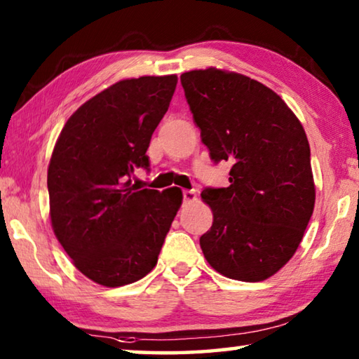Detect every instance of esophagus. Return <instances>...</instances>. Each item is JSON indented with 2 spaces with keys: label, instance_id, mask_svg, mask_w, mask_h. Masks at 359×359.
<instances>
[{
  "label": "esophagus",
  "instance_id": "1",
  "mask_svg": "<svg viewBox=\"0 0 359 359\" xmlns=\"http://www.w3.org/2000/svg\"><path fill=\"white\" fill-rule=\"evenodd\" d=\"M184 201L185 203L196 201V193H194V190H184Z\"/></svg>",
  "mask_w": 359,
  "mask_h": 359
}]
</instances>
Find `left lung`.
Segmentation results:
<instances>
[{"label": "left lung", "instance_id": "1", "mask_svg": "<svg viewBox=\"0 0 359 359\" xmlns=\"http://www.w3.org/2000/svg\"><path fill=\"white\" fill-rule=\"evenodd\" d=\"M180 82L210 158L233 165L226 188L201 193L214 212L204 257L228 278L266 280L293 257L313 212L306 131L280 96L244 74L194 69Z\"/></svg>", "mask_w": 359, "mask_h": 359}]
</instances>
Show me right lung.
Listing matches in <instances>:
<instances>
[{
  "instance_id": "1",
  "label": "right lung",
  "mask_w": 359,
  "mask_h": 359,
  "mask_svg": "<svg viewBox=\"0 0 359 359\" xmlns=\"http://www.w3.org/2000/svg\"><path fill=\"white\" fill-rule=\"evenodd\" d=\"M177 76L125 79L102 90L66 121L47 171L50 222L85 277L123 287L154 269L182 204L179 188L139 190L151 135L172 100Z\"/></svg>"
}]
</instances>
